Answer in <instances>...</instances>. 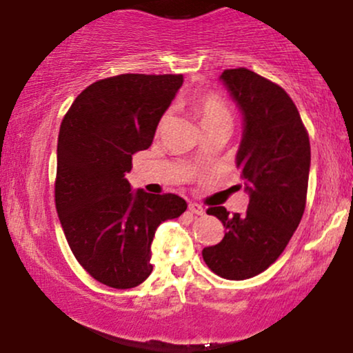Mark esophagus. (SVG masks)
<instances>
[{"mask_svg":"<svg viewBox=\"0 0 353 353\" xmlns=\"http://www.w3.org/2000/svg\"><path fill=\"white\" fill-rule=\"evenodd\" d=\"M189 210L192 214H197V216H204L205 214V209L202 208V205H199V204H196V202H190L189 204Z\"/></svg>","mask_w":353,"mask_h":353,"instance_id":"esophagus-1","label":"esophagus"}]
</instances>
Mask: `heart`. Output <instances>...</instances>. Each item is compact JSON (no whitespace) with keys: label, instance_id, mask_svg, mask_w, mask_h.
I'll return each mask as SVG.
<instances>
[{"label":"heart","instance_id":"1","mask_svg":"<svg viewBox=\"0 0 353 353\" xmlns=\"http://www.w3.org/2000/svg\"><path fill=\"white\" fill-rule=\"evenodd\" d=\"M196 109L197 116L201 117L202 124L214 123V121L221 119H230L229 109L225 108V104L222 101H219L214 96H202L201 99L196 101Z\"/></svg>","mask_w":353,"mask_h":353}]
</instances>
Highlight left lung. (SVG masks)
I'll return each instance as SVG.
<instances>
[{
    "mask_svg": "<svg viewBox=\"0 0 353 353\" xmlns=\"http://www.w3.org/2000/svg\"><path fill=\"white\" fill-rule=\"evenodd\" d=\"M219 81L242 116L236 165L249 194L245 214L219 205L208 214L225 228L217 245L202 250L212 272L244 281L274 264L299 228L307 199L310 143L294 101L272 81L239 68Z\"/></svg>",
    "mask_w": 353,
    "mask_h": 353,
    "instance_id": "8db88e82",
    "label": "left lung"
}]
</instances>
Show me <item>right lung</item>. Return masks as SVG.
Masks as SVG:
<instances>
[{
  "label": "right lung",
  "mask_w": 353,
  "mask_h": 353,
  "mask_svg": "<svg viewBox=\"0 0 353 353\" xmlns=\"http://www.w3.org/2000/svg\"><path fill=\"white\" fill-rule=\"evenodd\" d=\"M182 74H119L88 86L64 116L58 137L56 209L72 254L91 277L132 289L152 272L156 229L179 217L176 194L132 190V154L152 144Z\"/></svg>",
  "instance_id": "obj_1"
}]
</instances>
